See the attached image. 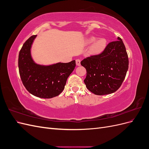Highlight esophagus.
Listing matches in <instances>:
<instances>
[{"instance_id":"obj_1","label":"esophagus","mask_w":149,"mask_h":149,"mask_svg":"<svg viewBox=\"0 0 149 149\" xmlns=\"http://www.w3.org/2000/svg\"><path fill=\"white\" fill-rule=\"evenodd\" d=\"M76 64L77 66H80L81 65V60H76Z\"/></svg>"}]
</instances>
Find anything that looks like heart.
<instances>
[{
  "label": "heart",
  "mask_w": 149,
  "mask_h": 149,
  "mask_svg": "<svg viewBox=\"0 0 149 149\" xmlns=\"http://www.w3.org/2000/svg\"><path fill=\"white\" fill-rule=\"evenodd\" d=\"M84 44L85 45H90L93 44L89 48V53L90 55L96 56L102 54L107 47V41L105 38H99L94 36H90L84 40Z\"/></svg>",
  "instance_id": "heart-1"
}]
</instances>
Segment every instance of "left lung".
I'll return each mask as SVG.
<instances>
[{
  "mask_svg": "<svg viewBox=\"0 0 149 149\" xmlns=\"http://www.w3.org/2000/svg\"><path fill=\"white\" fill-rule=\"evenodd\" d=\"M107 45L100 55L88 57L81 61L86 70V86L96 95L116 92L123 83L129 68V59L123 40Z\"/></svg>",
  "mask_w": 149,
  "mask_h": 149,
  "instance_id": "left-lung-1",
  "label": "left lung"
}]
</instances>
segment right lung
<instances>
[{
  "mask_svg": "<svg viewBox=\"0 0 149 149\" xmlns=\"http://www.w3.org/2000/svg\"><path fill=\"white\" fill-rule=\"evenodd\" d=\"M37 35L24 43L19 55V69L22 81L32 95L40 98H52L63 91L66 80L73 71L76 61L43 65L37 64L31 55V48Z\"/></svg>",
  "mask_w": 149,
  "mask_h": 149,
  "instance_id": "add662e5",
  "label": "right lung"
}]
</instances>
